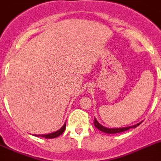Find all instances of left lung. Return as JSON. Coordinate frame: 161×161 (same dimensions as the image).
Wrapping results in <instances>:
<instances>
[{"label":"left lung","mask_w":161,"mask_h":161,"mask_svg":"<svg viewBox=\"0 0 161 161\" xmlns=\"http://www.w3.org/2000/svg\"><path fill=\"white\" fill-rule=\"evenodd\" d=\"M142 123V121L139 122V123L136 124L132 126H128V127H122V128H107L105 126H103L101 124H99L97 122V120L94 118V126L97 128V130H99L100 131L103 132V133H106V134H118V133H121V132L126 131V130H130L131 128H136L137 126H138L140 124Z\"/></svg>","instance_id":"obj_1"}]
</instances>
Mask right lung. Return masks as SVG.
Wrapping results in <instances>:
<instances>
[{
	"label": "right lung",
	"mask_w": 161,
	"mask_h": 161,
	"mask_svg": "<svg viewBox=\"0 0 161 161\" xmlns=\"http://www.w3.org/2000/svg\"><path fill=\"white\" fill-rule=\"evenodd\" d=\"M66 129V122L65 124H64V125H63V127L60 128L59 130H57V131L55 132H53V133H50V134H41V135H34V136H36V137H43V138H57V137H58V136L61 135L64 132V130H65Z\"/></svg>",
	"instance_id": "obj_1"
}]
</instances>
